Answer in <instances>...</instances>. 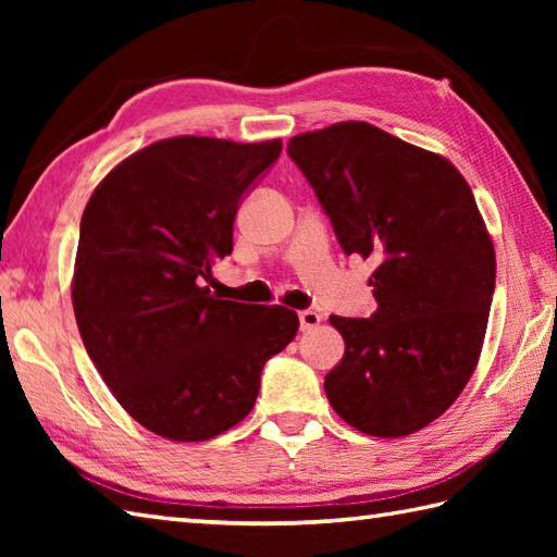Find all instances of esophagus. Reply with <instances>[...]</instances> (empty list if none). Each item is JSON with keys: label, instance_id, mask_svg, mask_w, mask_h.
<instances>
[{"label": "esophagus", "instance_id": "esophagus-1", "mask_svg": "<svg viewBox=\"0 0 557 557\" xmlns=\"http://www.w3.org/2000/svg\"><path fill=\"white\" fill-rule=\"evenodd\" d=\"M321 321H323L321 313H315V311H311V309L299 311V325H301L304 333H309V330L321 325Z\"/></svg>", "mask_w": 557, "mask_h": 557}]
</instances>
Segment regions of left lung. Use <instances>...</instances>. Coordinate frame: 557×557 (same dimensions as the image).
Here are the masks:
<instances>
[{"mask_svg": "<svg viewBox=\"0 0 557 557\" xmlns=\"http://www.w3.org/2000/svg\"><path fill=\"white\" fill-rule=\"evenodd\" d=\"M342 251L373 258L371 318L330 315L345 357L325 375L354 429L399 437L453 405L476 369L495 289L493 242L453 162L366 122L289 140Z\"/></svg>", "mask_w": 557, "mask_h": 557, "instance_id": "left-lung-1", "label": "left lung"}]
</instances>
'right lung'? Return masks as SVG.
I'll return each instance as SVG.
<instances>
[{
  "instance_id": "right-lung-1",
  "label": "right lung",
  "mask_w": 557,
  "mask_h": 557,
  "mask_svg": "<svg viewBox=\"0 0 557 557\" xmlns=\"http://www.w3.org/2000/svg\"><path fill=\"white\" fill-rule=\"evenodd\" d=\"M280 152L282 140H158L116 164L83 210L71 287L81 339L116 401L170 441H208L239 423L265 361L299 330L285 306L206 287L232 253L244 196Z\"/></svg>"
}]
</instances>
